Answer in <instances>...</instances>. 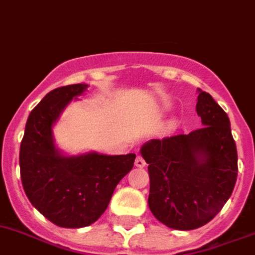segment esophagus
<instances>
[{"instance_id": "1", "label": "esophagus", "mask_w": 255, "mask_h": 255, "mask_svg": "<svg viewBox=\"0 0 255 255\" xmlns=\"http://www.w3.org/2000/svg\"><path fill=\"white\" fill-rule=\"evenodd\" d=\"M135 166L136 167H144L145 166V161L142 156H136L135 158Z\"/></svg>"}]
</instances>
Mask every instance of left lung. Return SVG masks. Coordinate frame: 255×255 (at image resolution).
I'll list each match as a JSON object with an SVG mask.
<instances>
[{"mask_svg":"<svg viewBox=\"0 0 255 255\" xmlns=\"http://www.w3.org/2000/svg\"><path fill=\"white\" fill-rule=\"evenodd\" d=\"M202 128L190 134L151 139L140 147L148 164V206L167 227L190 231L221 212L237 178V151L227 113L197 89Z\"/></svg>","mask_w":255,"mask_h":255,"instance_id":"left-lung-1","label":"left lung"}]
</instances>
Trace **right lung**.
<instances>
[{"label":"right lung","instance_id":"1","mask_svg":"<svg viewBox=\"0 0 255 255\" xmlns=\"http://www.w3.org/2000/svg\"><path fill=\"white\" fill-rule=\"evenodd\" d=\"M88 88L86 84L68 85L45 95L29 113L20 144L24 192L45 218L64 228L86 227L98 221L135 160V153L67 154L58 148L54 125Z\"/></svg>","mask_w":255,"mask_h":255}]
</instances>
